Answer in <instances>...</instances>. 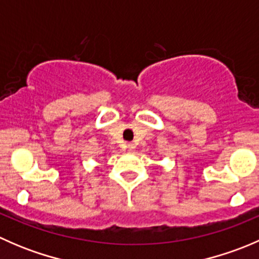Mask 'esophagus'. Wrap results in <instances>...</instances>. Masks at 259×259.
I'll return each mask as SVG.
<instances>
[{"mask_svg": "<svg viewBox=\"0 0 259 259\" xmlns=\"http://www.w3.org/2000/svg\"><path fill=\"white\" fill-rule=\"evenodd\" d=\"M126 148H127V150H129V151H133L135 149V146H134V144H127Z\"/></svg>", "mask_w": 259, "mask_h": 259, "instance_id": "esophagus-1", "label": "esophagus"}]
</instances>
